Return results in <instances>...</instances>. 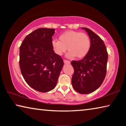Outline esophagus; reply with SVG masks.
<instances>
[{
	"label": "esophagus",
	"mask_w": 126,
	"mask_h": 126,
	"mask_svg": "<svg viewBox=\"0 0 126 126\" xmlns=\"http://www.w3.org/2000/svg\"><path fill=\"white\" fill-rule=\"evenodd\" d=\"M64 63L65 64H70L71 63V62L69 61H67V60H64Z\"/></svg>",
	"instance_id": "esophagus-1"
}]
</instances>
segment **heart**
I'll return each mask as SVG.
<instances>
[{
	"label": "heart",
	"instance_id": "1",
	"mask_svg": "<svg viewBox=\"0 0 126 126\" xmlns=\"http://www.w3.org/2000/svg\"><path fill=\"white\" fill-rule=\"evenodd\" d=\"M59 40L53 39L52 47L54 53L62 55L67 49L69 51L67 56L72 58L76 56L80 58L86 56L91 48V40L84 33L77 31L65 32L59 36Z\"/></svg>",
	"mask_w": 126,
	"mask_h": 126
}]
</instances>
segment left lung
I'll use <instances>...</instances> for the list:
<instances>
[{"instance_id":"8db88e82","label":"left lung","mask_w":126,"mask_h":126,"mask_svg":"<svg viewBox=\"0 0 126 126\" xmlns=\"http://www.w3.org/2000/svg\"><path fill=\"white\" fill-rule=\"evenodd\" d=\"M88 33L91 48L82 60L72 61L74 74L72 84L80 94H89L99 88L105 78L108 53L103 40L91 29L82 28Z\"/></svg>"}]
</instances>
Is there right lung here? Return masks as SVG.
<instances>
[{"mask_svg":"<svg viewBox=\"0 0 126 126\" xmlns=\"http://www.w3.org/2000/svg\"><path fill=\"white\" fill-rule=\"evenodd\" d=\"M54 33V29H37L26 36L20 47L21 73L27 83L40 92L55 88L64 65L52 48Z\"/></svg>","mask_w":126,"mask_h":126,"instance_id":"1","label":"right lung"}]
</instances>
